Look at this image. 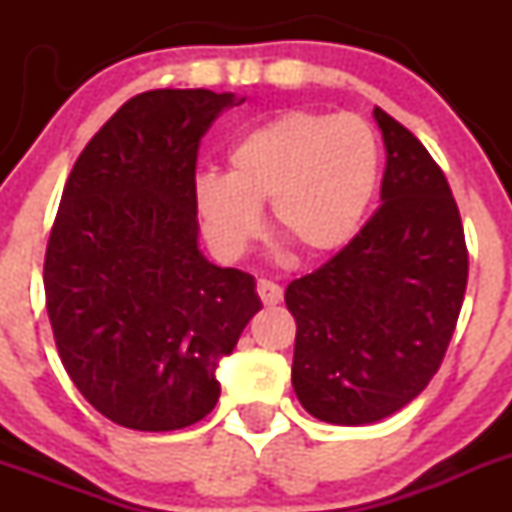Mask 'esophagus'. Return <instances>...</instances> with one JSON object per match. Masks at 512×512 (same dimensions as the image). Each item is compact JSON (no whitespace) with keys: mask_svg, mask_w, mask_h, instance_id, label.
Instances as JSON below:
<instances>
[{"mask_svg":"<svg viewBox=\"0 0 512 512\" xmlns=\"http://www.w3.org/2000/svg\"><path fill=\"white\" fill-rule=\"evenodd\" d=\"M257 294H260L265 307H275L282 302V287L272 280H257Z\"/></svg>","mask_w":512,"mask_h":512,"instance_id":"esophagus-1","label":"esophagus"}]
</instances>
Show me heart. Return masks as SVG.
Returning a JSON list of instances; mask_svg holds the SVG:
<instances>
[{
  "mask_svg": "<svg viewBox=\"0 0 512 512\" xmlns=\"http://www.w3.org/2000/svg\"><path fill=\"white\" fill-rule=\"evenodd\" d=\"M225 173H200L193 198L205 237L223 257L245 252L270 203L272 230L307 257L352 242L379 183L374 131L356 116L289 111L247 131Z\"/></svg>",
  "mask_w": 512,
  "mask_h": 512,
  "instance_id": "b5f03b06",
  "label": "heart"
}]
</instances>
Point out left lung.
<instances>
[{
	"label": "left lung",
	"mask_w": 512,
	"mask_h": 512,
	"mask_svg": "<svg viewBox=\"0 0 512 512\" xmlns=\"http://www.w3.org/2000/svg\"><path fill=\"white\" fill-rule=\"evenodd\" d=\"M386 148L381 205L312 275L289 282L292 386L314 418L361 426L396 414L446 356L468 282L461 213L421 141L374 108Z\"/></svg>",
	"instance_id": "8db88e82"
}]
</instances>
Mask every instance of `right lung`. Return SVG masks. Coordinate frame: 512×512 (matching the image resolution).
<instances>
[{"label": "right lung", "instance_id": "right-lung-1", "mask_svg": "<svg viewBox=\"0 0 512 512\" xmlns=\"http://www.w3.org/2000/svg\"><path fill=\"white\" fill-rule=\"evenodd\" d=\"M245 98L158 89L123 103L64 185L44 260L64 369L133 431H175L215 409L220 359L262 309L255 277L205 260L193 198L200 138Z\"/></svg>", "mask_w": 512, "mask_h": 512}]
</instances>
